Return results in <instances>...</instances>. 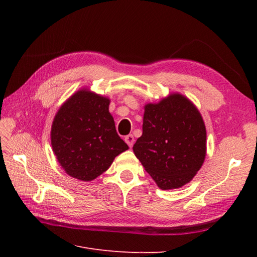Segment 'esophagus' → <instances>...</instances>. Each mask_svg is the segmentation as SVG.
<instances>
[{"label":"esophagus","instance_id":"34e87169","mask_svg":"<svg viewBox=\"0 0 257 257\" xmlns=\"http://www.w3.org/2000/svg\"><path fill=\"white\" fill-rule=\"evenodd\" d=\"M134 142H135V139H134V136L132 135V134H130V135H127V136H125V143L128 145V147H130V148L133 147Z\"/></svg>","mask_w":257,"mask_h":257}]
</instances>
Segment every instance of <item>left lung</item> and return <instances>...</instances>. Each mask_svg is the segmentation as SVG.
Wrapping results in <instances>:
<instances>
[{
    "label": "left lung",
    "instance_id": "obj_1",
    "mask_svg": "<svg viewBox=\"0 0 257 257\" xmlns=\"http://www.w3.org/2000/svg\"><path fill=\"white\" fill-rule=\"evenodd\" d=\"M143 135L133 151L162 190L189 183L203 166L207 132L197 107L181 93L145 105Z\"/></svg>",
    "mask_w": 257,
    "mask_h": 257
}]
</instances>
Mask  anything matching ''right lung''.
<instances>
[{"mask_svg":"<svg viewBox=\"0 0 257 257\" xmlns=\"http://www.w3.org/2000/svg\"><path fill=\"white\" fill-rule=\"evenodd\" d=\"M109 97L81 88L61 105L52 121V151L64 172L92 181L128 149L116 134Z\"/></svg>","mask_w":257,"mask_h":257,"instance_id":"right-lung-1","label":"right lung"}]
</instances>
